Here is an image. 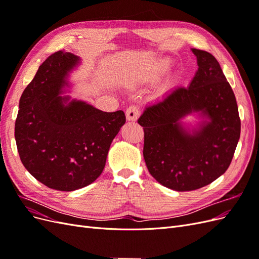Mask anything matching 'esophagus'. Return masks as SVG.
<instances>
[{"label": "esophagus", "mask_w": 259, "mask_h": 259, "mask_svg": "<svg viewBox=\"0 0 259 259\" xmlns=\"http://www.w3.org/2000/svg\"><path fill=\"white\" fill-rule=\"evenodd\" d=\"M126 119L128 121H136L139 115V108L136 105H131L126 109Z\"/></svg>", "instance_id": "34e87169"}]
</instances>
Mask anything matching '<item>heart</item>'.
Masks as SVG:
<instances>
[{
    "label": "heart",
    "mask_w": 259,
    "mask_h": 259,
    "mask_svg": "<svg viewBox=\"0 0 259 259\" xmlns=\"http://www.w3.org/2000/svg\"><path fill=\"white\" fill-rule=\"evenodd\" d=\"M168 67H169V62L167 60L161 61L160 64H159V67H158V72L162 73L164 71H166V70L168 69Z\"/></svg>",
    "instance_id": "b5f03b06"
}]
</instances>
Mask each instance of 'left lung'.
Returning a JSON list of instances; mask_svg holds the SVG:
<instances>
[{"instance_id": "left-lung-1", "label": "left lung", "mask_w": 259, "mask_h": 259, "mask_svg": "<svg viewBox=\"0 0 259 259\" xmlns=\"http://www.w3.org/2000/svg\"><path fill=\"white\" fill-rule=\"evenodd\" d=\"M199 69L188 88H176L146 107L138 124L144 128V159L158 182L176 191L204 187L229 167L240 138L236 96L213 55L192 49ZM201 111L209 116L193 136L178 121Z\"/></svg>"}]
</instances>
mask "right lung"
Returning a JSON list of instances; mask_svg holds the SVG:
<instances>
[{
	"mask_svg": "<svg viewBox=\"0 0 259 259\" xmlns=\"http://www.w3.org/2000/svg\"><path fill=\"white\" fill-rule=\"evenodd\" d=\"M79 61L56 52L38 68L23 91L15 139L23 166L51 189L73 191L103 173L109 148L126 121L122 110L104 112L59 96L65 77Z\"/></svg>",
	"mask_w": 259,
	"mask_h": 259,
	"instance_id": "right-lung-1",
	"label": "right lung"
}]
</instances>
